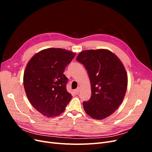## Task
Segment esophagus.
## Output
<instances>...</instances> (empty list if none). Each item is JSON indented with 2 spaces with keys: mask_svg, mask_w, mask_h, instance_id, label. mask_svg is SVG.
Wrapping results in <instances>:
<instances>
[{
  "mask_svg": "<svg viewBox=\"0 0 152 152\" xmlns=\"http://www.w3.org/2000/svg\"><path fill=\"white\" fill-rule=\"evenodd\" d=\"M79 91H80V89H79V88H77V89L75 90V93H77V94H78V93H79Z\"/></svg>",
  "mask_w": 152,
  "mask_h": 152,
  "instance_id": "obj_1",
  "label": "esophagus"
}]
</instances>
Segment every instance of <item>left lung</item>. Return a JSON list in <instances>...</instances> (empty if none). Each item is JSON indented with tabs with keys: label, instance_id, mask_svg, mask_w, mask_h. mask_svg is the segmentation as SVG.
Returning a JSON list of instances; mask_svg holds the SVG:
<instances>
[{
	"label": "left lung",
	"instance_id": "1",
	"mask_svg": "<svg viewBox=\"0 0 152 152\" xmlns=\"http://www.w3.org/2000/svg\"><path fill=\"white\" fill-rule=\"evenodd\" d=\"M77 60L87 70L91 86L89 100L83 102L87 115L102 120L115 112L122 103L127 87V75L122 63L107 49L82 51Z\"/></svg>",
	"mask_w": 152,
	"mask_h": 152
}]
</instances>
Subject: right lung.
Returning <instances> with one entry per match:
<instances>
[{"instance_id":"right-lung-1","label":"right lung","mask_w":152,"mask_h":152,"mask_svg":"<svg viewBox=\"0 0 152 152\" xmlns=\"http://www.w3.org/2000/svg\"><path fill=\"white\" fill-rule=\"evenodd\" d=\"M75 53L61 48H48L35 54L26 66L23 85L32 106L47 117L65 111L72 96L66 91V66Z\"/></svg>"}]
</instances>
